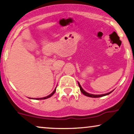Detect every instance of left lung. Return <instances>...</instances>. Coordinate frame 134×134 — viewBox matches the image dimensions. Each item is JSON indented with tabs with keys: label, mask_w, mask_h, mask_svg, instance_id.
<instances>
[{
	"label": "left lung",
	"mask_w": 134,
	"mask_h": 134,
	"mask_svg": "<svg viewBox=\"0 0 134 134\" xmlns=\"http://www.w3.org/2000/svg\"><path fill=\"white\" fill-rule=\"evenodd\" d=\"M78 85H79V86L80 88V91H81L83 95H86V96L87 97H92V98H98V97H103V96H105V95H107L110 94V93H111L112 92H113V91H111V92H110L109 93H107V94H102V95H94V94H89V93L86 92V91H85L83 90V88L81 87V86H80V85L79 83L78 82Z\"/></svg>",
	"instance_id": "8db88e82"
}]
</instances>
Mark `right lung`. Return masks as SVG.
<instances>
[{"label":"right lung","mask_w":134,"mask_h":134,"mask_svg":"<svg viewBox=\"0 0 134 134\" xmlns=\"http://www.w3.org/2000/svg\"><path fill=\"white\" fill-rule=\"evenodd\" d=\"M56 91V88L55 89V90L53 91V92L51 94L49 95H48V96L47 97H43V98H35V99H46V98H49L51 97H52L53 95H54V94L55 92ZM31 99H35V98H31Z\"/></svg>","instance_id":"add662e5"}]
</instances>
